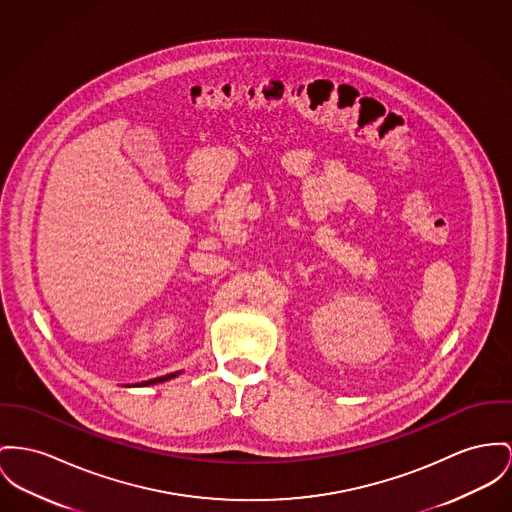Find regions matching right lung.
Wrapping results in <instances>:
<instances>
[{
  "mask_svg": "<svg viewBox=\"0 0 512 512\" xmlns=\"http://www.w3.org/2000/svg\"><path fill=\"white\" fill-rule=\"evenodd\" d=\"M180 373H182V371H176V373H171V375L157 376V378H151V380L139 382V384H134V386H151V384H157V382H165V380H171V378L180 375Z\"/></svg>",
  "mask_w": 512,
  "mask_h": 512,
  "instance_id": "add662e5",
  "label": "right lung"
}]
</instances>
